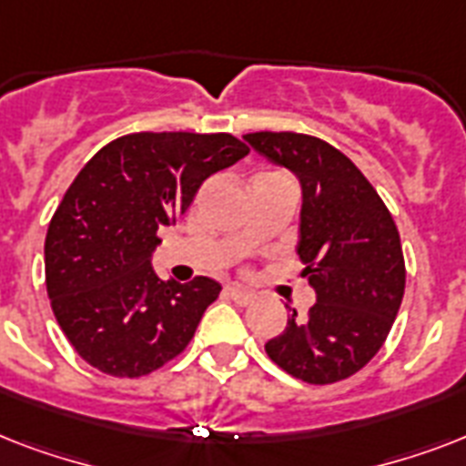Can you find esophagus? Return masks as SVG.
I'll list each match as a JSON object with an SVG mask.
<instances>
[{"label":"esophagus","instance_id":"esophagus-1","mask_svg":"<svg viewBox=\"0 0 466 466\" xmlns=\"http://www.w3.org/2000/svg\"><path fill=\"white\" fill-rule=\"evenodd\" d=\"M227 298L234 299V302L241 307H247L254 302V295H251L248 290H244V288H227Z\"/></svg>","mask_w":466,"mask_h":466}]
</instances>
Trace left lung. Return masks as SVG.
<instances>
[{
	"label": "left lung",
	"instance_id": "8db88e82",
	"mask_svg": "<svg viewBox=\"0 0 466 466\" xmlns=\"http://www.w3.org/2000/svg\"><path fill=\"white\" fill-rule=\"evenodd\" d=\"M244 140L290 168L302 186L298 254L317 302L266 343L288 375L340 382L387 340L406 288L399 229L372 183L343 152L302 133H248Z\"/></svg>",
	"mask_w": 466,
	"mask_h": 466
}]
</instances>
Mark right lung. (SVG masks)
Segmentation results:
<instances>
[{"instance_id":"add662e5","label":"right lung","mask_w":466,"mask_h":466,"mask_svg":"<svg viewBox=\"0 0 466 466\" xmlns=\"http://www.w3.org/2000/svg\"><path fill=\"white\" fill-rule=\"evenodd\" d=\"M247 155L229 133H133L84 164L47 227L46 288L91 368L142 377L186 350L222 285L161 280L157 232L178 222L205 178Z\"/></svg>"}]
</instances>
